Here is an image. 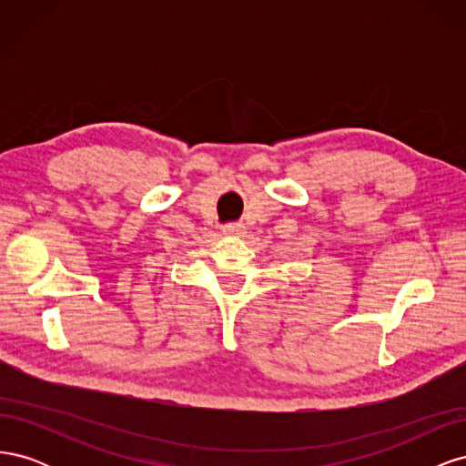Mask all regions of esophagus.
<instances>
[{"label":"esophagus","mask_w":466,"mask_h":466,"mask_svg":"<svg viewBox=\"0 0 466 466\" xmlns=\"http://www.w3.org/2000/svg\"><path fill=\"white\" fill-rule=\"evenodd\" d=\"M223 233L228 235H241L243 233V228L238 223H225L223 225Z\"/></svg>","instance_id":"1"}]
</instances>
